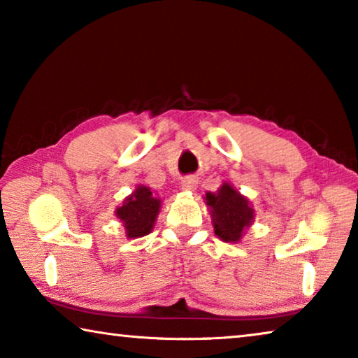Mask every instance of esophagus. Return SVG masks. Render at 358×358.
<instances>
[{"mask_svg":"<svg viewBox=\"0 0 358 358\" xmlns=\"http://www.w3.org/2000/svg\"><path fill=\"white\" fill-rule=\"evenodd\" d=\"M181 189L196 191L197 189V178L196 177H186V178L181 180Z\"/></svg>","mask_w":358,"mask_h":358,"instance_id":"esophagus-1","label":"esophagus"}]
</instances>
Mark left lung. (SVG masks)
Returning <instances> with one entry per match:
<instances>
[{"mask_svg":"<svg viewBox=\"0 0 358 358\" xmlns=\"http://www.w3.org/2000/svg\"><path fill=\"white\" fill-rule=\"evenodd\" d=\"M215 234L226 243H237L254 220L250 201L230 183H222L216 192L205 194Z\"/></svg>","mask_w":358,"mask_h":358,"instance_id":"obj_1","label":"left lung"}]
</instances>
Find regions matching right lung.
Masks as SVG:
<instances>
[{
	"label": "right lung",
	"mask_w": 358,
	"mask_h": 358,
	"mask_svg": "<svg viewBox=\"0 0 358 358\" xmlns=\"http://www.w3.org/2000/svg\"><path fill=\"white\" fill-rule=\"evenodd\" d=\"M161 208V199L155 197L148 186L138 185L136 191L123 201L115 215L123 222L126 237L141 238L153 230L155 221Z\"/></svg>",
	"instance_id": "right-lung-1"
}]
</instances>
